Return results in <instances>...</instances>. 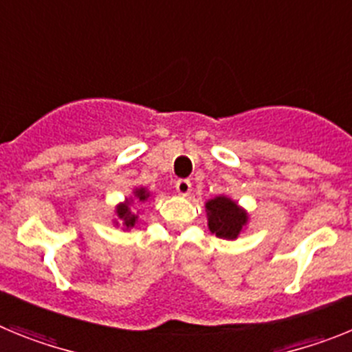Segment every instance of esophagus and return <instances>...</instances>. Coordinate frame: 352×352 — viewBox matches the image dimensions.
<instances>
[{
  "label": "esophagus",
  "instance_id": "34e87169",
  "mask_svg": "<svg viewBox=\"0 0 352 352\" xmlns=\"http://www.w3.org/2000/svg\"><path fill=\"white\" fill-rule=\"evenodd\" d=\"M176 190H178L179 195L190 194V190H192L190 179H178V182H176Z\"/></svg>",
  "mask_w": 352,
  "mask_h": 352
}]
</instances>
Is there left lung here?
Returning a JSON list of instances; mask_svg holds the SVG:
<instances>
[{
    "label": "left lung",
    "mask_w": 352,
    "mask_h": 352,
    "mask_svg": "<svg viewBox=\"0 0 352 352\" xmlns=\"http://www.w3.org/2000/svg\"><path fill=\"white\" fill-rule=\"evenodd\" d=\"M206 208L210 231L219 238L234 239L247 223V213L223 195L211 199Z\"/></svg>",
    "instance_id": "8db88e82"
}]
</instances>
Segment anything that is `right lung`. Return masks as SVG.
Instances as JSON below:
<instances>
[{
	"label": "right lung",
	"instance_id": "obj_1",
	"mask_svg": "<svg viewBox=\"0 0 352 352\" xmlns=\"http://www.w3.org/2000/svg\"><path fill=\"white\" fill-rule=\"evenodd\" d=\"M135 197H138L139 201H144V199L148 197V194H146L144 188H139V190H135ZM118 217H120V219L125 222L126 227H132L133 223H135V217L130 213V210L126 204H121V206L118 208Z\"/></svg>",
	"mask_w": 352,
	"mask_h": 352
}]
</instances>
